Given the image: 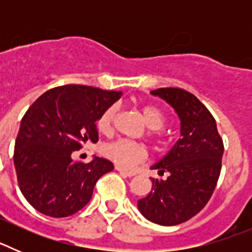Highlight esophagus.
I'll return each instance as SVG.
<instances>
[{
  "mask_svg": "<svg viewBox=\"0 0 252 252\" xmlns=\"http://www.w3.org/2000/svg\"><path fill=\"white\" fill-rule=\"evenodd\" d=\"M116 170L119 171V173H120V174H121V175H124V177L131 178V177H133V175H135V173H133V171L126 170V169L120 168V166H116Z\"/></svg>",
  "mask_w": 252,
  "mask_h": 252,
  "instance_id": "34e87169",
  "label": "esophagus"
}]
</instances>
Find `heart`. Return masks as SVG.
<instances>
[{
	"label": "heart",
	"instance_id": "b5f03b06",
	"mask_svg": "<svg viewBox=\"0 0 252 252\" xmlns=\"http://www.w3.org/2000/svg\"><path fill=\"white\" fill-rule=\"evenodd\" d=\"M116 113H117V106L107 107L106 110L101 113L98 117L95 126L97 130L101 133H110L113 127V121H115ZM142 119L148 125L150 130V136L159 137V130L164 126L166 121L165 113L160 110L159 107L153 106V104H145L141 107ZM103 157L108 160L113 161L116 165L122 166V168H131L136 165L137 162L142 161L146 157V150L144 146L137 144V142L130 141V140L117 139L112 142H108L102 148Z\"/></svg>",
	"mask_w": 252,
	"mask_h": 252
}]
</instances>
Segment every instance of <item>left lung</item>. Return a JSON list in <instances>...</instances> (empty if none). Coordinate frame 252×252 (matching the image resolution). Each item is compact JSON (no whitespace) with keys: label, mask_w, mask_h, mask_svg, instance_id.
<instances>
[{"label":"left lung","mask_w":252,"mask_h":252,"mask_svg":"<svg viewBox=\"0 0 252 252\" xmlns=\"http://www.w3.org/2000/svg\"><path fill=\"white\" fill-rule=\"evenodd\" d=\"M151 94L165 99L180 120V137L151 169L166 179H151L153 188L137 202L141 215L161 226H175L201 212L221 173L223 141L216 120L192 93L180 88H158Z\"/></svg>","instance_id":"1"}]
</instances>
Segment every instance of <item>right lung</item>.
<instances>
[{"instance_id":"1","label":"right lung","mask_w":252,"mask_h":252,"mask_svg":"<svg viewBox=\"0 0 252 252\" xmlns=\"http://www.w3.org/2000/svg\"><path fill=\"white\" fill-rule=\"evenodd\" d=\"M121 92L81 84L55 87L29 107L13 151L19 187L36 211L62 218L91 201L97 180L113 170L110 160L74 161L86 142L98 141L95 122Z\"/></svg>"}]
</instances>
